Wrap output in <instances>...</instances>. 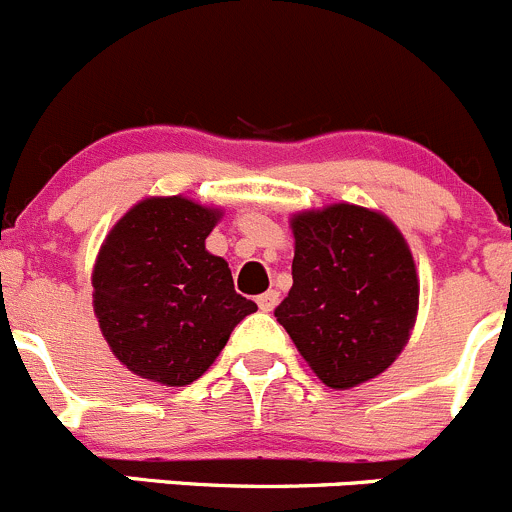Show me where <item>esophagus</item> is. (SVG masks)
Returning <instances> with one entry per match:
<instances>
[{"instance_id": "1", "label": "esophagus", "mask_w": 512, "mask_h": 512, "mask_svg": "<svg viewBox=\"0 0 512 512\" xmlns=\"http://www.w3.org/2000/svg\"><path fill=\"white\" fill-rule=\"evenodd\" d=\"M279 299H281L279 291L269 289V291H266V294H261L259 299H256V304H259L261 311H274L276 304H279Z\"/></svg>"}]
</instances>
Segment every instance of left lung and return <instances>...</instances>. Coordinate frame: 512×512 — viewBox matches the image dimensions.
<instances>
[{"instance_id":"1","label":"left lung","mask_w":512,"mask_h":512,"mask_svg":"<svg viewBox=\"0 0 512 512\" xmlns=\"http://www.w3.org/2000/svg\"><path fill=\"white\" fill-rule=\"evenodd\" d=\"M289 296L274 316L316 377L349 389L382 374L410 339L420 281L405 236L352 203L291 218Z\"/></svg>"}]
</instances>
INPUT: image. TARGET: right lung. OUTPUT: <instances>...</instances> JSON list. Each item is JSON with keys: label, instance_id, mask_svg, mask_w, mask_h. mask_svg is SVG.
Returning a JSON list of instances; mask_svg holds the SVG:
<instances>
[{"label": "right lung", "instance_id": "right-lung-1", "mask_svg": "<svg viewBox=\"0 0 512 512\" xmlns=\"http://www.w3.org/2000/svg\"><path fill=\"white\" fill-rule=\"evenodd\" d=\"M218 208L183 196L145 198L107 233L92 306L115 357L138 377L168 387L196 382L221 354L233 326L256 311L236 294L206 238Z\"/></svg>", "mask_w": 512, "mask_h": 512}]
</instances>
